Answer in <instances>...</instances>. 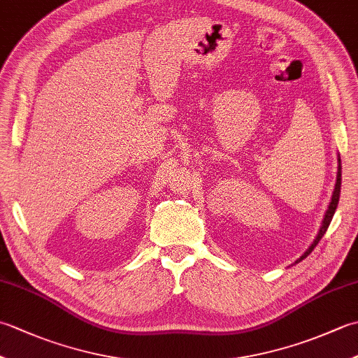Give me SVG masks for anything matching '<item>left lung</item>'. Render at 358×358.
Segmentation results:
<instances>
[{"label": "left lung", "mask_w": 358, "mask_h": 358, "mask_svg": "<svg viewBox=\"0 0 358 358\" xmlns=\"http://www.w3.org/2000/svg\"><path fill=\"white\" fill-rule=\"evenodd\" d=\"M337 162H338V166H337L338 169H337L336 187H334V192H332V196H331L329 206H328V209H326V212H324V217H323V220H322L320 229H318V234L315 235L314 241L310 243V246L305 250V254H303L300 258H296L294 264L300 263L301 260H305V258H306L310 252H313L314 248L318 245V241L322 240V237L326 234V231H328V227H329V224H331V222H332V217H334V214H336V209H337V206H338V200H340V189H341V159H340V155H338V158H337Z\"/></svg>", "instance_id": "1"}]
</instances>
